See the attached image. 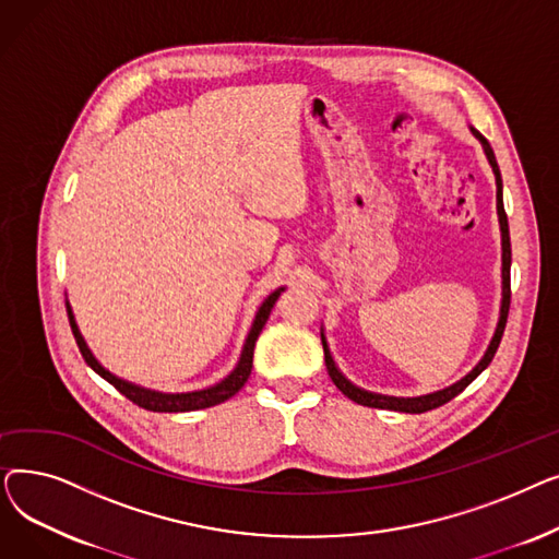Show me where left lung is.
<instances>
[{
    "label": "left lung",
    "mask_w": 559,
    "mask_h": 559,
    "mask_svg": "<svg viewBox=\"0 0 559 559\" xmlns=\"http://www.w3.org/2000/svg\"><path fill=\"white\" fill-rule=\"evenodd\" d=\"M468 129H472L476 140L483 144V152H485V156L489 160V167H491L493 179H496V213H498V226H501V249H503V253H501V260H503V267H501V276H503V283H501V312H498L496 331H493V335H491V340L487 344V350L483 354V358L478 360V365L472 371H468L466 376H462L457 383H453V385H449L444 390L430 392V394H421V396H388V394H376V392L362 390V388L350 383V380L335 365V360L331 356L329 342H326V335H324V329H321V344H324V358H326V369H329L331 380H333L335 388L344 396H348L350 401H356L360 405L380 407V409H396V413H409V415H421V413H426V409L444 405L451 399H455L466 385H472L474 380L489 367L498 344H501V337H503V331H506V324H508V312H510V264H512L510 226H508V215H506V209H503V179H501V169H498L493 150L489 146V142L485 140V135L480 131H476L474 127H468Z\"/></svg>",
    "instance_id": "8db88e82"
}]
</instances>
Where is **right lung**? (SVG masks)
I'll use <instances>...</instances> for the list:
<instances>
[{
    "label": "right lung",
    "mask_w": 559,
    "mask_h": 559,
    "mask_svg": "<svg viewBox=\"0 0 559 559\" xmlns=\"http://www.w3.org/2000/svg\"><path fill=\"white\" fill-rule=\"evenodd\" d=\"M285 287H276L272 295L264 299L253 317V324L249 329V335L245 340V346H242V354H240V360L238 365L233 367V371L222 378L219 383L211 385V388H203V390H194V392H158V390H152V388H142V385H135L131 383V380H124L120 376H115L112 371H108L91 350V346H87V342L83 340L81 331H79V324L74 319V312H72V306L70 301H66L68 306V317H70V326H72V333H74V340L79 344V350L83 360L87 362V367H91L95 373H99L104 380H108V383L120 390L129 401H133L135 405L144 407V409H152V413H192V409H203V407H213L217 403H224L228 401L233 394H238L247 378L251 373V367H253V346H255V340L258 335L262 333V326L267 324L270 319V312L276 304V299L281 297V292Z\"/></svg>",
    "instance_id": "add662e5"
}]
</instances>
